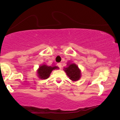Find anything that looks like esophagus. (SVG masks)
<instances>
[{
    "label": "esophagus",
    "instance_id": "esophagus-1",
    "mask_svg": "<svg viewBox=\"0 0 120 120\" xmlns=\"http://www.w3.org/2000/svg\"><path fill=\"white\" fill-rule=\"evenodd\" d=\"M57 65H58V66L60 67V69H61V68H62V64L61 63H58V64H57Z\"/></svg>",
    "mask_w": 120,
    "mask_h": 120
}]
</instances>
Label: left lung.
<instances>
[{
    "mask_svg": "<svg viewBox=\"0 0 120 120\" xmlns=\"http://www.w3.org/2000/svg\"><path fill=\"white\" fill-rule=\"evenodd\" d=\"M67 67H64L63 70L66 73L69 79L73 81H77L81 77V71L78 65L75 63H70L68 62L67 64Z\"/></svg>",
    "mask_w": 120,
    "mask_h": 120,
    "instance_id": "obj_1",
    "label": "left lung"
}]
</instances>
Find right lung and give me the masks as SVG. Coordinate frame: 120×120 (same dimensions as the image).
Listing matches in <instances>:
<instances>
[{
  "instance_id": "right-lung-1",
  "label": "right lung",
  "mask_w": 120,
  "mask_h": 120,
  "mask_svg": "<svg viewBox=\"0 0 120 120\" xmlns=\"http://www.w3.org/2000/svg\"><path fill=\"white\" fill-rule=\"evenodd\" d=\"M59 67L57 66H49L45 64H42L39 66L37 70V76L40 79L45 80L49 78L51 72L53 70L59 69Z\"/></svg>"
}]
</instances>
